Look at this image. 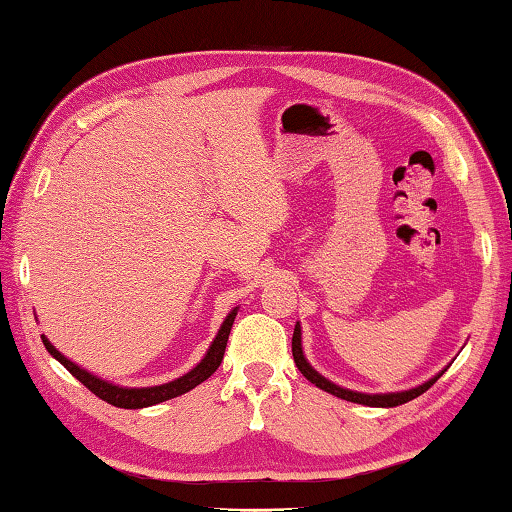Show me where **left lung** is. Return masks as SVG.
<instances>
[{"label":"left lung","instance_id":"1","mask_svg":"<svg viewBox=\"0 0 512 512\" xmlns=\"http://www.w3.org/2000/svg\"><path fill=\"white\" fill-rule=\"evenodd\" d=\"M293 360L297 369L302 371V374L306 376V380H311V383L315 387L324 389V392H329L333 396L338 398H345V401H351V403H360V405H369V407H396V405H403L407 401H414L416 396H421L423 392H427L436 380H439L443 376V371L439 376H434L432 380H427V383L418 385L414 389H410V392H396V394H360V392H351V389H342L338 385H333L331 380H327L324 376H320L318 371H315L309 362H306V358L302 356V338H300V327H295L293 331Z\"/></svg>","mask_w":512,"mask_h":512}]
</instances>
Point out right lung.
<instances>
[{
	"instance_id": "add662e5",
	"label": "right lung",
	"mask_w": 512,
	"mask_h": 512,
	"mask_svg": "<svg viewBox=\"0 0 512 512\" xmlns=\"http://www.w3.org/2000/svg\"><path fill=\"white\" fill-rule=\"evenodd\" d=\"M235 315L237 309L228 313V318L221 324V329L217 333L215 342H212L206 358H203L197 367L188 374L172 380V383H165L159 387H143V389H125V387H116L111 383H105V380H100L96 376L87 374L85 369H80L78 365H73L71 360H67L62 356V353L55 349L49 340L42 336V342L46 351L51 353V356L60 362V365L67 367V371L71 376H76L82 385H85L91 394H96L102 401L114 405V407H125V410H141V407H150L156 403H163V401H170V398L181 396L185 392H190L197 385H201L203 380H208L212 374H215L217 367L221 365V360H224V351L228 345V336H230V329H232V322H235Z\"/></svg>"
}]
</instances>
